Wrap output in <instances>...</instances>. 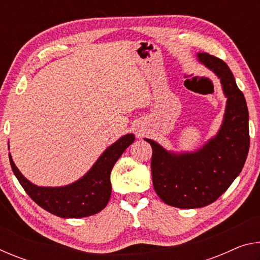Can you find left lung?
I'll return each instance as SVG.
<instances>
[{
	"label": "left lung",
	"mask_w": 260,
	"mask_h": 260,
	"mask_svg": "<svg viewBox=\"0 0 260 260\" xmlns=\"http://www.w3.org/2000/svg\"><path fill=\"white\" fill-rule=\"evenodd\" d=\"M197 59L220 79L227 98L222 124L203 147L191 152L167 151L153 140L151 174L157 195L180 209L203 208L217 201L243 169L249 152V112L244 95L225 61L208 52Z\"/></svg>",
	"instance_id": "obj_1"
}]
</instances>
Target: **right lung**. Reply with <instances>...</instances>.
<instances>
[{"label": "right lung", "instance_id": "right-lung-1", "mask_svg": "<svg viewBox=\"0 0 260 260\" xmlns=\"http://www.w3.org/2000/svg\"><path fill=\"white\" fill-rule=\"evenodd\" d=\"M134 140V134L121 136L105 149L93 167L82 178L63 187L37 186L20 173L10 153L9 159L21 187L38 205L60 218H83L96 214L107 206L111 196L110 174L112 167Z\"/></svg>", "mask_w": 260, "mask_h": 260}]
</instances>
